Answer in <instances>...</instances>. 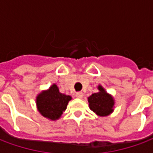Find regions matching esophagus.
Here are the masks:
<instances>
[{"label": "esophagus", "instance_id": "34e87169", "mask_svg": "<svg viewBox=\"0 0 153 153\" xmlns=\"http://www.w3.org/2000/svg\"><path fill=\"white\" fill-rule=\"evenodd\" d=\"M75 96L78 98H83V93L82 92H78V93H75Z\"/></svg>", "mask_w": 153, "mask_h": 153}]
</instances>
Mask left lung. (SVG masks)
I'll return each mask as SVG.
<instances>
[{
  "mask_svg": "<svg viewBox=\"0 0 153 153\" xmlns=\"http://www.w3.org/2000/svg\"><path fill=\"white\" fill-rule=\"evenodd\" d=\"M99 92L93 93L88 98L90 109L100 116H106L113 111L114 100L102 86H98Z\"/></svg>",
  "mask_w": 153,
  "mask_h": 153,
  "instance_id": "1",
  "label": "left lung"
}]
</instances>
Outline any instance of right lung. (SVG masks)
Instances as JSON below:
<instances>
[{
  "mask_svg": "<svg viewBox=\"0 0 153 153\" xmlns=\"http://www.w3.org/2000/svg\"><path fill=\"white\" fill-rule=\"evenodd\" d=\"M71 97L59 92L56 84L37 97V106L39 112L46 118L57 120L63 114Z\"/></svg>",
  "mask_w": 153,
  "mask_h": 153,
  "instance_id": "obj_1",
  "label": "right lung"
}]
</instances>
